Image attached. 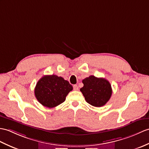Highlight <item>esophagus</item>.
<instances>
[{
  "mask_svg": "<svg viewBox=\"0 0 149 149\" xmlns=\"http://www.w3.org/2000/svg\"><path fill=\"white\" fill-rule=\"evenodd\" d=\"M73 88H74V90H75V91H77L79 89V87L77 86V85H76V84L73 86Z\"/></svg>",
  "mask_w": 149,
  "mask_h": 149,
  "instance_id": "obj_1",
  "label": "esophagus"
}]
</instances>
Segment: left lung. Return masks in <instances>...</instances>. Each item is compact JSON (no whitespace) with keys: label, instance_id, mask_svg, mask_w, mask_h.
I'll use <instances>...</instances> for the list:
<instances>
[{"label":"left lung","instance_id":"1","mask_svg":"<svg viewBox=\"0 0 149 149\" xmlns=\"http://www.w3.org/2000/svg\"><path fill=\"white\" fill-rule=\"evenodd\" d=\"M84 86L80 91L86 101L94 107L105 105L111 97L112 90L110 82L104 78L90 75L82 80Z\"/></svg>","mask_w":149,"mask_h":149}]
</instances>
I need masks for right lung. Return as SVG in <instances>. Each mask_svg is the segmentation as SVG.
Returning <instances> with one entry per match:
<instances>
[{
	"label": "right lung",
	"mask_w": 149,
	"mask_h": 149,
	"mask_svg": "<svg viewBox=\"0 0 149 149\" xmlns=\"http://www.w3.org/2000/svg\"><path fill=\"white\" fill-rule=\"evenodd\" d=\"M73 87L68 81L56 75H44L37 82L35 96L39 102L47 108H53L64 102Z\"/></svg>",
	"instance_id": "add662e5"
}]
</instances>
